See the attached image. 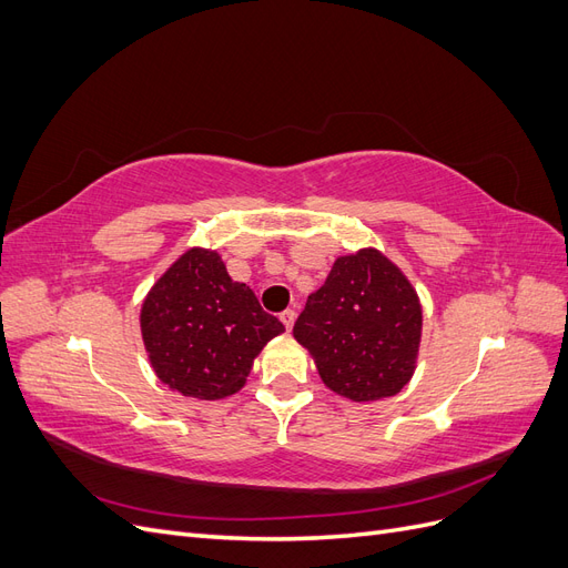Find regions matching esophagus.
Returning a JSON list of instances; mask_svg holds the SVG:
<instances>
[{"label": "esophagus", "mask_w": 568, "mask_h": 568, "mask_svg": "<svg viewBox=\"0 0 568 568\" xmlns=\"http://www.w3.org/2000/svg\"><path fill=\"white\" fill-rule=\"evenodd\" d=\"M280 320H282V324L286 326V332H291V329H294V322H296V313H294V311H284V313L280 315Z\"/></svg>", "instance_id": "34e87169"}]
</instances>
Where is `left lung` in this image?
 <instances>
[{
	"label": "left lung",
	"mask_w": 568,
	"mask_h": 568,
	"mask_svg": "<svg viewBox=\"0 0 568 568\" xmlns=\"http://www.w3.org/2000/svg\"><path fill=\"white\" fill-rule=\"evenodd\" d=\"M294 338L322 382L355 403L400 393L417 367L422 303L415 286L376 248L341 255L307 296Z\"/></svg>",
	"instance_id": "left-lung-1"
}]
</instances>
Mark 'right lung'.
Instances as JSON below:
<instances>
[{
  "mask_svg": "<svg viewBox=\"0 0 568 568\" xmlns=\"http://www.w3.org/2000/svg\"><path fill=\"white\" fill-rule=\"evenodd\" d=\"M140 324L159 379L196 400L242 390L257 353L284 332L209 248L184 251L161 274L142 303Z\"/></svg>",
  "mask_w": 568,
  "mask_h": 568,
  "instance_id": "add662e5",
  "label": "right lung"
}]
</instances>
